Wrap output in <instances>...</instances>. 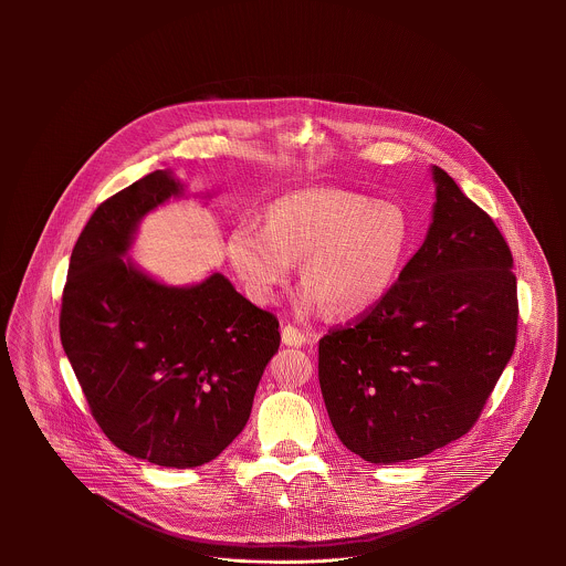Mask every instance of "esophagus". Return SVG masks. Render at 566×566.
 Instances as JSON below:
<instances>
[{
  "label": "esophagus",
  "mask_w": 566,
  "mask_h": 566,
  "mask_svg": "<svg viewBox=\"0 0 566 566\" xmlns=\"http://www.w3.org/2000/svg\"><path fill=\"white\" fill-rule=\"evenodd\" d=\"M281 337H283V344H287V346H305V344H307V333L298 331V328L292 326V324H285V326H283Z\"/></svg>",
  "instance_id": "34e87169"
}]
</instances>
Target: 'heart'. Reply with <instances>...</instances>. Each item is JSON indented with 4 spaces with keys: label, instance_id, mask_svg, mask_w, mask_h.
<instances>
[{
    "label": "heart",
    "instance_id": "b5f03b06",
    "mask_svg": "<svg viewBox=\"0 0 566 566\" xmlns=\"http://www.w3.org/2000/svg\"><path fill=\"white\" fill-rule=\"evenodd\" d=\"M413 248L403 207L342 189H303L279 198L268 222L231 229L227 256L245 294L274 303L301 261L303 312L328 307L357 316L375 307L397 283Z\"/></svg>",
    "mask_w": 566,
    "mask_h": 566
}]
</instances>
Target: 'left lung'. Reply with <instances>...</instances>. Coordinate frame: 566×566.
Masks as SVG:
<instances>
[{"label": "left lung", "mask_w": 566, "mask_h": 566, "mask_svg": "<svg viewBox=\"0 0 566 566\" xmlns=\"http://www.w3.org/2000/svg\"><path fill=\"white\" fill-rule=\"evenodd\" d=\"M431 171L424 242L375 307L318 344L331 424L373 464L416 460L469 433L516 344L512 252L455 180Z\"/></svg>", "instance_id": "1"}]
</instances>
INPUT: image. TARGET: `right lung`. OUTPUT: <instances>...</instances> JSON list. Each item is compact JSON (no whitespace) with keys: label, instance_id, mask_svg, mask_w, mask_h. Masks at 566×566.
I'll list each match as a JSON object with an SVG mask.
<instances>
[{"label":"right lung","instance_id":"1","mask_svg":"<svg viewBox=\"0 0 566 566\" xmlns=\"http://www.w3.org/2000/svg\"><path fill=\"white\" fill-rule=\"evenodd\" d=\"M182 185L157 169L104 200L74 245L61 342L91 413L133 458L167 469L216 460L242 433L279 321L213 272L171 287L124 259L142 218Z\"/></svg>","mask_w":566,"mask_h":566}]
</instances>
